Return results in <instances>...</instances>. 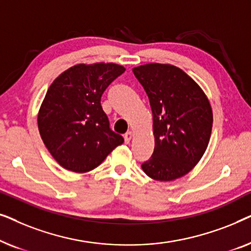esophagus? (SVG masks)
I'll return each mask as SVG.
<instances>
[{"mask_svg":"<svg viewBox=\"0 0 251 251\" xmlns=\"http://www.w3.org/2000/svg\"><path fill=\"white\" fill-rule=\"evenodd\" d=\"M125 143L126 144H129L130 140H131V137H132V132L131 131H128L126 133H125Z\"/></svg>","mask_w":251,"mask_h":251,"instance_id":"obj_1","label":"esophagus"}]
</instances>
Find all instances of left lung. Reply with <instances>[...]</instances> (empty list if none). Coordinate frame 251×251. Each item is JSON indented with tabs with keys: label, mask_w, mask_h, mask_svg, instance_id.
Returning a JSON list of instances; mask_svg holds the SVG:
<instances>
[{
	"label": "left lung",
	"mask_w": 251,
	"mask_h": 251,
	"mask_svg": "<svg viewBox=\"0 0 251 251\" xmlns=\"http://www.w3.org/2000/svg\"><path fill=\"white\" fill-rule=\"evenodd\" d=\"M133 74L143 85L153 113L154 152L142 164L147 176L171 181L193 169L207 150L212 111L201 88L173 65L147 64Z\"/></svg>",
	"instance_id": "8db88e82"
}]
</instances>
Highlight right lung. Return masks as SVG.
<instances>
[{
	"instance_id": "add662e5",
	"label": "right lung",
	"mask_w": 251,
	"mask_h": 251,
	"mask_svg": "<svg viewBox=\"0 0 251 251\" xmlns=\"http://www.w3.org/2000/svg\"><path fill=\"white\" fill-rule=\"evenodd\" d=\"M126 68L116 64L76 65L48 89L37 125L53 159L65 169L87 173L125 142L109 128L100 105L106 88Z\"/></svg>"
}]
</instances>
